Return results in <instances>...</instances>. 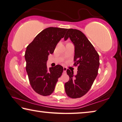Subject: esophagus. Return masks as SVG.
<instances>
[{"label":"esophagus","instance_id":"esophagus-1","mask_svg":"<svg viewBox=\"0 0 122 122\" xmlns=\"http://www.w3.org/2000/svg\"><path fill=\"white\" fill-rule=\"evenodd\" d=\"M66 71H67V68L66 67H63V72H64V73L66 72Z\"/></svg>","mask_w":122,"mask_h":122}]
</instances>
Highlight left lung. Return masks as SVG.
Wrapping results in <instances>:
<instances>
[{
    "label": "left lung",
    "mask_w": 122,
    "mask_h": 122,
    "mask_svg": "<svg viewBox=\"0 0 122 122\" xmlns=\"http://www.w3.org/2000/svg\"><path fill=\"white\" fill-rule=\"evenodd\" d=\"M70 38L75 46L74 65L78 66L77 73L67 70L70 80L65 84V92L72 98H80L90 90L98 74L99 55L83 32L77 29H68L64 37Z\"/></svg>",
    "instance_id": "1"
}]
</instances>
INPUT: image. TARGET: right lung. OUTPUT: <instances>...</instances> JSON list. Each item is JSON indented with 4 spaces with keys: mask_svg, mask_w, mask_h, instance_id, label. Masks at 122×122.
<instances>
[{
    "mask_svg": "<svg viewBox=\"0 0 122 122\" xmlns=\"http://www.w3.org/2000/svg\"><path fill=\"white\" fill-rule=\"evenodd\" d=\"M67 29L49 27L40 32L27 46L25 54L26 70L32 88L39 95L46 96L54 92L63 68L60 65L47 68L48 56L52 54Z\"/></svg>",
    "mask_w": 122,
    "mask_h": 122,
    "instance_id": "1",
    "label": "right lung"
}]
</instances>
